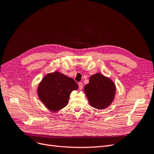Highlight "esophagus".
<instances>
[{
    "label": "esophagus",
    "instance_id": "1",
    "mask_svg": "<svg viewBox=\"0 0 154 154\" xmlns=\"http://www.w3.org/2000/svg\"><path fill=\"white\" fill-rule=\"evenodd\" d=\"M78 87H79V89L82 90L83 88V83L82 82L78 83Z\"/></svg>",
    "mask_w": 154,
    "mask_h": 154
}]
</instances>
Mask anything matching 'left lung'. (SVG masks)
<instances>
[{
  "mask_svg": "<svg viewBox=\"0 0 154 154\" xmlns=\"http://www.w3.org/2000/svg\"><path fill=\"white\" fill-rule=\"evenodd\" d=\"M116 85L109 78L100 73L93 74L89 83L84 87V91L90 105L97 109H104L113 101Z\"/></svg>",
  "mask_w": 154,
  "mask_h": 154,
  "instance_id": "obj_1",
  "label": "left lung"
}]
</instances>
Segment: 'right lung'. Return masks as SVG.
Masks as SVG:
<instances>
[{"mask_svg": "<svg viewBox=\"0 0 154 154\" xmlns=\"http://www.w3.org/2000/svg\"><path fill=\"white\" fill-rule=\"evenodd\" d=\"M72 78L58 72L48 74L38 87V95L48 109L56 112L66 106L72 91L78 89Z\"/></svg>", "mask_w": 154, "mask_h": 154, "instance_id": "right-lung-1", "label": "right lung"}]
</instances>
